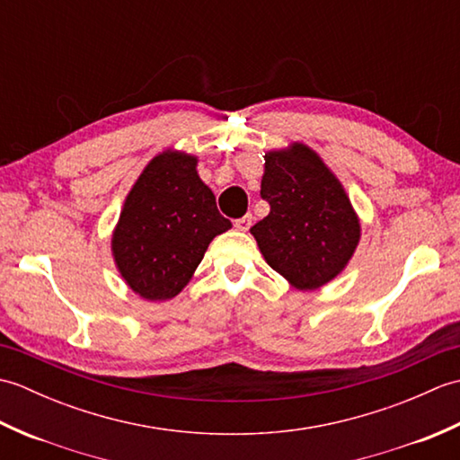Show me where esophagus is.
<instances>
[{
	"label": "esophagus",
	"mask_w": 460,
	"mask_h": 460,
	"mask_svg": "<svg viewBox=\"0 0 460 460\" xmlns=\"http://www.w3.org/2000/svg\"><path fill=\"white\" fill-rule=\"evenodd\" d=\"M251 225H252V215H251V213H247L245 217H241V219L235 221V227H237L239 231H249Z\"/></svg>",
	"instance_id": "1"
}]
</instances>
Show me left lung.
Segmentation results:
<instances>
[{
    "mask_svg": "<svg viewBox=\"0 0 460 460\" xmlns=\"http://www.w3.org/2000/svg\"><path fill=\"white\" fill-rule=\"evenodd\" d=\"M261 195L270 211L251 235L288 285L316 290L348 267L361 237L359 217L344 185L310 146L292 142L265 152Z\"/></svg>",
    "mask_w": 460,
    "mask_h": 460,
    "instance_id": "8db88e82",
    "label": "left lung"
}]
</instances>
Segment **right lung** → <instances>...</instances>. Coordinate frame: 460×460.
<instances>
[{"instance_id": "1", "label": "right lung", "mask_w": 460, "mask_h": 460, "mask_svg": "<svg viewBox=\"0 0 460 460\" xmlns=\"http://www.w3.org/2000/svg\"><path fill=\"white\" fill-rule=\"evenodd\" d=\"M231 229L198 173V155L168 148L134 181L112 231L114 265L132 292L150 302L178 296L209 243Z\"/></svg>"}]
</instances>
